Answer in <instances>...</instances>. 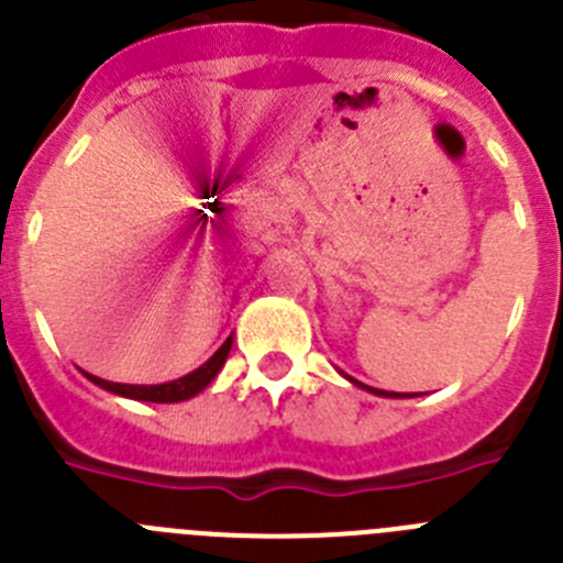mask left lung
<instances>
[{"label":"left lung","mask_w":563,"mask_h":563,"mask_svg":"<svg viewBox=\"0 0 563 563\" xmlns=\"http://www.w3.org/2000/svg\"><path fill=\"white\" fill-rule=\"evenodd\" d=\"M356 383V379H354ZM360 385V383H356ZM365 390H374V394H379V397H410V394H394V390H379V388H368V385H363Z\"/></svg>","instance_id":"1"}]
</instances>
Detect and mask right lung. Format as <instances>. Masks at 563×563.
I'll use <instances>...</instances> for the list:
<instances>
[{"label":"right lung","mask_w":563,"mask_h":563,"mask_svg":"<svg viewBox=\"0 0 563 563\" xmlns=\"http://www.w3.org/2000/svg\"><path fill=\"white\" fill-rule=\"evenodd\" d=\"M229 349H232V336H229L221 349L209 356L207 363L200 365V368H195L192 374L180 376V379H173V383H164V385H121V383H107V379H99V376H92V374H87V379L101 385L104 390L119 394V397L141 399V402H184V399L195 397V394H200V390L212 383L214 376H218V371H221V365L227 363Z\"/></svg>","instance_id":"1"}]
</instances>
